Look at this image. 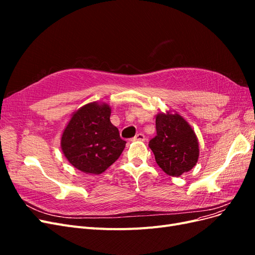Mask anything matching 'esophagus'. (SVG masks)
Listing matches in <instances>:
<instances>
[{
    "label": "esophagus",
    "instance_id": "obj_1",
    "mask_svg": "<svg viewBox=\"0 0 255 255\" xmlns=\"http://www.w3.org/2000/svg\"><path fill=\"white\" fill-rule=\"evenodd\" d=\"M145 139V136L142 133H138L134 138L133 140H139V141H143Z\"/></svg>",
    "mask_w": 255,
    "mask_h": 255
}]
</instances>
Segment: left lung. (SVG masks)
Returning a JSON list of instances; mask_svg holds the SVG:
<instances>
[{"mask_svg":"<svg viewBox=\"0 0 255 255\" xmlns=\"http://www.w3.org/2000/svg\"><path fill=\"white\" fill-rule=\"evenodd\" d=\"M156 136L149 141L157 165L168 175L180 176L191 170L199 157L197 136L180 115L158 114Z\"/></svg>","mask_w":255,"mask_h":255,"instance_id":"1","label":"left lung"}]
</instances>
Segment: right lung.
I'll use <instances>...</instances> for the list:
<instances>
[{
	"instance_id": "1",
	"label": "right lung",
	"mask_w": 255,
	"mask_h": 255,
	"mask_svg": "<svg viewBox=\"0 0 255 255\" xmlns=\"http://www.w3.org/2000/svg\"><path fill=\"white\" fill-rule=\"evenodd\" d=\"M107 104L89 103L76 112L61 136V149L76 169L100 174L119 158L127 141L110 120Z\"/></svg>"
}]
</instances>
